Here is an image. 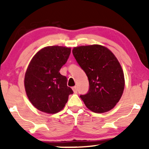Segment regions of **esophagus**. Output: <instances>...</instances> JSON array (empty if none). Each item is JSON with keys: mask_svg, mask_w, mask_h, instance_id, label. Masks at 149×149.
<instances>
[{"mask_svg": "<svg viewBox=\"0 0 149 149\" xmlns=\"http://www.w3.org/2000/svg\"><path fill=\"white\" fill-rule=\"evenodd\" d=\"M73 92H74V93H77V92H78V90H77V87H73Z\"/></svg>", "mask_w": 149, "mask_h": 149, "instance_id": "1", "label": "esophagus"}]
</instances>
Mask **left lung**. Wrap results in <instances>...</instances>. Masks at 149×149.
<instances>
[{"mask_svg": "<svg viewBox=\"0 0 149 149\" xmlns=\"http://www.w3.org/2000/svg\"><path fill=\"white\" fill-rule=\"evenodd\" d=\"M73 54L88 78V92L80 96L85 106L95 113L110 111L119 102L125 87L124 73L117 58L100 45L74 47Z\"/></svg>", "mask_w": 149, "mask_h": 149, "instance_id": "left-lung-1", "label": "left lung"}]
</instances>
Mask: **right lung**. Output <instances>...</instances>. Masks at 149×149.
<instances>
[{
    "label": "right lung",
    "instance_id": "1",
    "mask_svg": "<svg viewBox=\"0 0 149 149\" xmlns=\"http://www.w3.org/2000/svg\"><path fill=\"white\" fill-rule=\"evenodd\" d=\"M71 54V48L49 46L38 51L31 61L24 77L27 97L40 111L56 113L73 93L67 78L59 73Z\"/></svg>",
    "mask_w": 149,
    "mask_h": 149
}]
</instances>
